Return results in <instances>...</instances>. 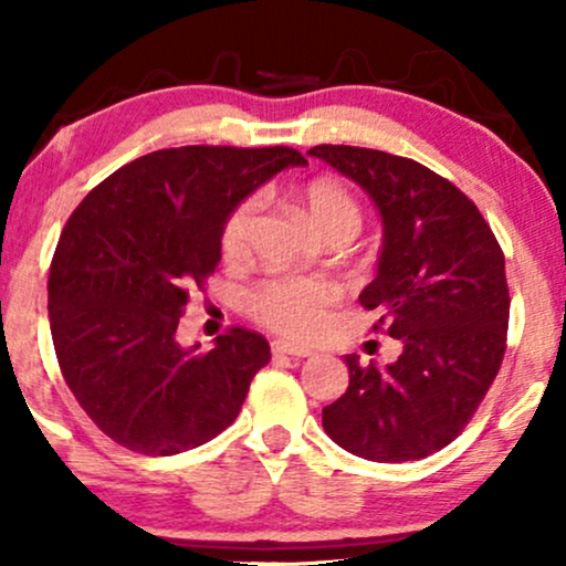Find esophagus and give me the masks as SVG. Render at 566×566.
<instances>
[{
    "label": "esophagus",
    "mask_w": 566,
    "mask_h": 566,
    "mask_svg": "<svg viewBox=\"0 0 566 566\" xmlns=\"http://www.w3.org/2000/svg\"><path fill=\"white\" fill-rule=\"evenodd\" d=\"M271 350H274V356H311V348L295 346V343L287 340H274L271 343Z\"/></svg>",
    "instance_id": "34e87169"
}]
</instances>
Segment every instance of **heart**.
Wrapping results in <instances>:
<instances>
[{"mask_svg": "<svg viewBox=\"0 0 566 566\" xmlns=\"http://www.w3.org/2000/svg\"><path fill=\"white\" fill-rule=\"evenodd\" d=\"M297 201L305 216L327 239H348L359 231L361 210L359 201L346 186L333 178H314L297 188ZM258 216V199L244 197L226 212L220 223V252L226 261H242L250 247L252 223ZM340 297V287L324 276H269L258 282L247 297V308L258 322L276 333L308 340L316 337L327 324L329 308Z\"/></svg>", "mask_w": 566, "mask_h": 566, "instance_id": "obj_1", "label": "heart"}]
</instances>
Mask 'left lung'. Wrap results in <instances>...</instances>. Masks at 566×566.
<instances>
[{
  "label": "left lung",
  "instance_id": "obj_1",
  "mask_svg": "<svg viewBox=\"0 0 566 566\" xmlns=\"http://www.w3.org/2000/svg\"><path fill=\"white\" fill-rule=\"evenodd\" d=\"M308 154L356 180L380 210L378 274L359 303L380 314L373 329L401 343L388 367L346 356L348 388L322 409V426L375 463L428 458L469 426L503 361V250L479 207L420 161L327 143Z\"/></svg>",
  "mask_w": 566,
  "mask_h": 566
}]
</instances>
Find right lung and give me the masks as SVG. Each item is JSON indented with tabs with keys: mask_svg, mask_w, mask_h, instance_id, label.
Segmentation results:
<instances>
[{
	"mask_svg": "<svg viewBox=\"0 0 566 566\" xmlns=\"http://www.w3.org/2000/svg\"><path fill=\"white\" fill-rule=\"evenodd\" d=\"M290 165L305 157L287 146L161 148L71 212L50 265V333L71 394L116 444L178 454L237 420L269 340L231 327L197 354L175 329L220 261L226 212Z\"/></svg>",
	"mask_w": 566,
	"mask_h": 566,
	"instance_id": "1",
	"label": "right lung"
}]
</instances>
